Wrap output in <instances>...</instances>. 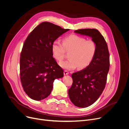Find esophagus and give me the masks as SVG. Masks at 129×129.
<instances>
[{"instance_id": "34e87169", "label": "esophagus", "mask_w": 129, "mask_h": 129, "mask_svg": "<svg viewBox=\"0 0 129 129\" xmlns=\"http://www.w3.org/2000/svg\"><path fill=\"white\" fill-rule=\"evenodd\" d=\"M64 75H69V72L67 71H64Z\"/></svg>"}]
</instances>
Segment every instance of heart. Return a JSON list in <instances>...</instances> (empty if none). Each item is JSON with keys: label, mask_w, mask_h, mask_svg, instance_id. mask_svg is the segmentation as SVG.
<instances>
[{"label": "heart", "mask_w": 129, "mask_h": 129, "mask_svg": "<svg viewBox=\"0 0 129 129\" xmlns=\"http://www.w3.org/2000/svg\"><path fill=\"white\" fill-rule=\"evenodd\" d=\"M62 44L55 41L52 45L53 57L61 62L64 57L65 52L69 53V58L59 64L62 68L67 70L84 69L88 66L95 56L97 45L92 40H86L82 37L72 35L65 38Z\"/></svg>", "instance_id": "b5f03b06"}]
</instances>
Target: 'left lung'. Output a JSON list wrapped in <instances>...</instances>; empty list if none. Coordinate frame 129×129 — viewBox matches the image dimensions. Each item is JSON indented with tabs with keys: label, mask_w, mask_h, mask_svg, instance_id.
<instances>
[{
	"label": "left lung",
	"mask_w": 129,
	"mask_h": 129,
	"mask_svg": "<svg viewBox=\"0 0 129 129\" xmlns=\"http://www.w3.org/2000/svg\"><path fill=\"white\" fill-rule=\"evenodd\" d=\"M74 32L90 37L97 45L96 53L90 64L72 75L73 84L69 89L72 103L86 108L95 102L105 89L109 70V53L104 37L97 29H79Z\"/></svg>",
	"instance_id": "8db88e82"
}]
</instances>
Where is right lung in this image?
Listing matches in <instances>:
<instances>
[{"instance_id": "right-lung-1", "label": "right lung", "mask_w": 129, "mask_h": 129, "mask_svg": "<svg viewBox=\"0 0 129 129\" xmlns=\"http://www.w3.org/2000/svg\"><path fill=\"white\" fill-rule=\"evenodd\" d=\"M69 30L44 22L25 40L20 55V79L24 91L32 99L39 101L48 97L54 80L64 76L63 70L52 56V45Z\"/></svg>"}]
</instances>
